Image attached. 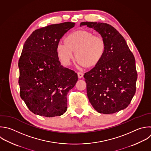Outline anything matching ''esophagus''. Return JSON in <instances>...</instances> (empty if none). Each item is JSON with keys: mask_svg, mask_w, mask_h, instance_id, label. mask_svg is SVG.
Instances as JSON below:
<instances>
[{"mask_svg": "<svg viewBox=\"0 0 151 151\" xmlns=\"http://www.w3.org/2000/svg\"><path fill=\"white\" fill-rule=\"evenodd\" d=\"M77 75H78V77L79 78H82L83 77L84 74L83 73H81V72H78L77 73Z\"/></svg>", "mask_w": 151, "mask_h": 151, "instance_id": "obj_1", "label": "esophagus"}]
</instances>
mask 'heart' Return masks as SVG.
Here are the masks:
<instances>
[{"label":"heart","instance_id":"b5f03b06","mask_svg":"<svg viewBox=\"0 0 151 151\" xmlns=\"http://www.w3.org/2000/svg\"><path fill=\"white\" fill-rule=\"evenodd\" d=\"M106 50V42L100 35H94L87 31H77L69 34L65 42L57 45L58 57L64 65L70 64L76 52V59L86 67L96 65L102 58Z\"/></svg>","mask_w":151,"mask_h":151}]
</instances>
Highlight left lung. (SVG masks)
Listing matches in <instances>:
<instances>
[{
    "label": "left lung",
    "instance_id": "8db88e82",
    "mask_svg": "<svg viewBox=\"0 0 151 151\" xmlns=\"http://www.w3.org/2000/svg\"><path fill=\"white\" fill-rule=\"evenodd\" d=\"M104 38L106 50L100 61L84 75L90 103L99 113L111 114L126 108L136 92L135 59L122 35L106 23L83 22Z\"/></svg>",
    "mask_w": 151,
    "mask_h": 151
}]
</instances>
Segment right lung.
<instances>
[{
    "mask_svg": "<svg viewBox=\"0 0 151 151\" xmlns=\"http://www.w3.org/2000/svg\"><path fill=\"white\" fill-rule=\"evenodd\" d=\"M74 26L67 22L38 29L24 44L18 63L20 96L35 114L55 117L67 109V95L78 76L61 64L57 45Z\"/></svg>",
    "mask_w": 151,
    "mask_h": 151,
    "instance_id": "obj_1",
    "label": "right lung"
}]
</instances>
